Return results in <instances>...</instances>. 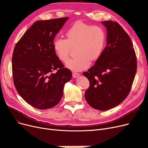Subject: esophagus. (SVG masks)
I'll list each match as a JSON object with an SVG mask.
<instances>
[{
  "instance_id": "34e87169",
  "label": "esophagus",
  "mask_w": 148,
  "mask_h": 148,
  "mask_svg": "<svg viewBox=\"0 0 148 148\" xmlns=\"http://www.w3.org/2000/svg\"><path fill=\"white\" fill-rule=\"evenodd\" d=\"M79 75H80L79 73H73V77H74V78H76V77H79Z\"/></svg>"
}]
</instances>
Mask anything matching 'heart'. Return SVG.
I'll return each mask as SVG.
<instances>
[{"instance_id":"b5f03b06","label":"heart","mask_w":148,"mask_h":148,"mask_svg":"<svg viewBox=\"0 0 148 148\" xmlns=\"http://www.w3.org/2000/svg\"><path fill=\"white\" fill-rule=\"evenodd\" d=\"M66 39L56 38L53 47L57 57L63 62L69 58L71 47L75 46L74 58L68 61L66 67L73 71L89 68L92 61L101 56L106 44V34L103 27L92 26L81 21L73 23L66 32Z\"/></svg>"}]
</instances>
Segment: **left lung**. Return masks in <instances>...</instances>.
<instances>
[{"instance_id":"obj_1","label":"left lung","mask_w":148,"mask_h":148,"mask_svg":"<svg viewBox=\"0 0 148 148\" xmlns=\"http://www.w3.org/2000/svg\"><path fill=\"white\" fill-rule=\"evenodd\" d=\"M106 27V47L100 58L84 75L90 82L85 93L89 105L106 111L121 103L129 94L137 62L129 36L116 21L101 22Z\"/></svg>"}]
</instances>
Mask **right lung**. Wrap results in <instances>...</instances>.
<instances>
[{
	"mask_svg": "<svg viewBox=\"0 0 148 148\" xmlns=\"http://www.w3.org/2000/svg\"><path fill=\"white\" fill-rule=\"evenodd\" d=\"M68 19L36 21L13 50L14 85L28 104L39 109L56 106L63 96L64 84L72 77L71 71L64 68L53 47L55 36Z\"/></svg>",
	"mask_w": 148,
	"mask_h": 148,
	"instance_id": "1",
	"label": "right lung"
}]
</instances>
